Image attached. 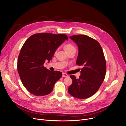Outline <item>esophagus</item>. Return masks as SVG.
<instances>
[{"instance_id": "esophagus-1", "label": "esophagus", "mask_w": 126, "mask_h": 126, "mask_svg": "<svg viewBox=\"0 0 126 126\" xmlns=\"http://www.w3.org/2000/svg\"><path fill=\"white\" fill-rule=\"evenodd\" d=\"M62 77H68V75L66 74H65V73H63L62 74Z\"/></svg>"}]
</instances>
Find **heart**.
Here are the masks:
<instances>
[{"instance_id": "heart-1", "label": "heart", "mask_w": 126, "mask_h": 126, "mask_svg": "<svg viewBox=\"0 0 126 126\" xmlns=\"http://www.w3.org/2000/svg\"><path fill=\"white\" fill-rule=\"evenodd\" d=\"M65 49L66 51H68L71 49H76L75 46L74 45H72V44H68L66 45L65 46Z\"/></svg>"}]
</instances>
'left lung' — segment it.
Instances as JSON below:
<instances>
[{
	"mask_svg": "<svg viewBox=\"0 0 126 126\" xmlns=\"http://www.w3.org/2000/svg\"><path fill=\"white\" fill-rule=\"evenodd\" d=\"M69 38L78 47L76 63L83 68L79 79L70 76L72 83L68 91L76 98H87L96 93L105 79L106 64L103 51L100 43L87 36L75 35Z\"/></svg>",
	"mask_w": 126,
	"mask_h": 126,
	"instance_id": "obj_1",
	"label": "left lung"
}]
</instances>
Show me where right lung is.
Returning <instances> with one entry per match:
<instances>
[{
  "mask_svg": "<svg viewBox=\"0 0 126 126\" xmlns=\"http://www.w3.org/2000/svg\"><path fill=\"white\" fill-rule=\"evenodd\" d=\"M68 39L65 34L39 33L26 40L18 58L17 70L23 85L31 94L44 96L51 92L62 74L51 71L43 64L50 62L59 46Z\"/></svg>",
  "mask_w": 126,
  "mask_h": 126,
  "instance_id": "right-lung-1",
  "label": "right lung"
}]
</instances>
